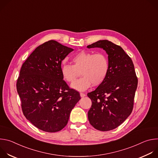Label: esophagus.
<instances>
[{
	"instance_id": "esophagus-1",
	"label": "esophagus",
	"mask_w": 158,
	"mask_h": 158,
	"mask_svg": "<svg viewBox=\"0 0 158 158\" xmlns=\"http://www.w3.org/2000/svg\"><path fill=\"white\" fill-rule=\"evenodd\" d=\"M80 95H81V97H82V98L85 96V94H84V93H80Z\"/></svg>"
}]
</instances>
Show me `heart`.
<instances>
[{
    "instance_id": "1",
    "label": "heart",
    "mask_w": 158,
    "mask_h": 158,
    "mask_svg": "<svg viewBox=\"0 0 158 158\" xmlns=\"http://www.w3.org/2000/svg\"><path fill=\"white\" fill-rule=\"evenodd\" d=\"M72 64H63L61 74L67 82L72 83L81 72L82 77L72 84L71 87L77 91H85L91 86L101 84L106 79L110 68L107 55L102 52L94 53L82 51L75 54Z\"/></svg>"
}]
</instances>
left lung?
Listing matches in <instances>:
<instances>
[{
	"mask_svg": "<svg viewBox=\"0 0 158 158\" xmlns=\"http://www.w3.org/2000/svg\"><path fill=\"white\" fill-rule=\"evenodd\" d=\"M87 48H102L110 62L106 80L87 96L92 101L88 111L89 121L101 131L121 125L132 112L138 77L131 57L121 47L107 40L96 42Z\"/></svg>",
	"mask_w": 158,
	"mask_h": 158,
	"instance_id": "1",
	"label": "left lung"
}]
</instances>
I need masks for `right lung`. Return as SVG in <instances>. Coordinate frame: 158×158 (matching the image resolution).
Here are the masks:
<instances>
[{
	"mask_svg": "<svg viewBox=\"0 0 158 158\" xmlns=\"http://www.w3.org/2000/svg\"><path fill=\"white\" fill-rule=\"evenodd\" d=\"M73 51L56 40H49L38 46L20 69L16 87L22 112L44 131L62 129L81 99L79 93L69 87L61 74V62Z\"/></svg>",
	"mask_w": 158,
	"mask_h": 158,
	"instance_id": "add662e5",
	"label": "right lung"
}]
</instances>
